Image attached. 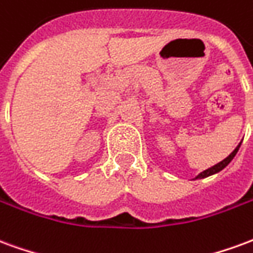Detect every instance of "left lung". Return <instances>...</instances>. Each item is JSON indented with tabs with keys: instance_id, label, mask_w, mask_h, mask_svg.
<instances>
[{
	"instance_id": "obj_1",
	"label": "left lung",
	"mask_w": 253,
	"mask_h": 253,
	"mask_svg": "<svg viewBox=\"0 0 253 253\" xmlns=\"http://www.w3.org/2000/svg\"><path fill=\"white\" fill-rule=\"evenodd\" d=\"M240 145H241V143H240ZM240 145H239V146H237V148L234 149V150H233V152H232V153L229 154V156H228V157H226V159L222 160L221 163H218V164H215V165H214V167H211V168H209V169L203 170L202 173H199V175L196 176L195 179H203V177H207V176L214 175V173H217V172H219V170H222L223 168H225V167H226V165H228L229 163H230V161L233 160V157H234V156H236V153L239 152Z\"/></svg>"
}]
</instances>
